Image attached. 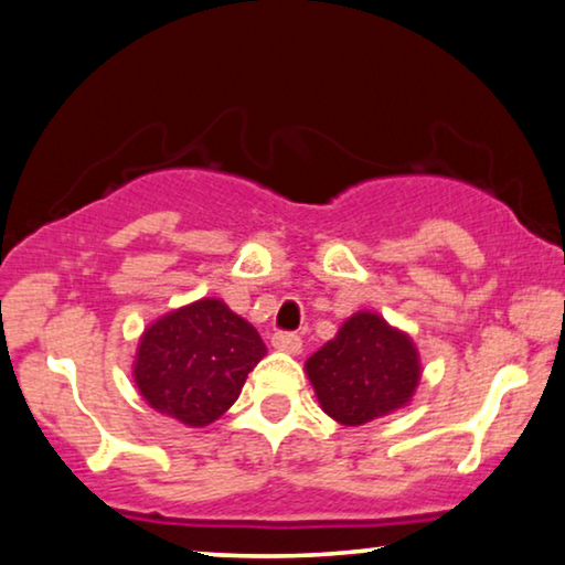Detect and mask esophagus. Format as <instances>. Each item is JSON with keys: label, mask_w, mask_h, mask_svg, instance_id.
<instances>
[{"label": "esophagus", "mask_w": 565, "mask_h": 565, "mask_svg": "<svg viewBox=\"0 0 565 565\" xmlns=\"http://www.w3.org/2000/svg\"><path fill=\"white\" fill-rule=\"evenodd\" d=\"M270 347L278 349V352H287V354H299L302 352V339L297 333H276L270 339Z\"/></svg>", "instance_id": "esophagus-1"}]
</instances>
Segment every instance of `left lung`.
Wrapping results in <instances>:
<instances>
[{
    "label": "left lung",
    "instance_id": "left-lung-1",
    "mask_svg": "<svg viewBox=\"0 0 565 565\" xmlns=\"http://www.w3.org/2000/svg\"><path fill=\"white\" fill-rule=\"evenodd\" d=\"M305 373L320 409L339 425L356 427L404 409L423 377V362L409 333L360 310L305 362Z\"/></svg>",
    "mask_w": 565,
    "mask_h": 565
}]
</instances>
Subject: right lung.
<instances>
[{"label":"right lung","instance_id":"1","mask_svg":"<svg viewBox=\"0 0 565 565\" xmlns=\"http://www.w3.org/2000/svg\"><path fill=\"white\" fill-rule=\"evenodd\" d=\"M263 356L266 344L255 326L224 299L203 297L142 331L132 381L151 409L188 427H205L237 402Z\"/></svg>","mask_w":565,"mask_h":565}]
</instances>
